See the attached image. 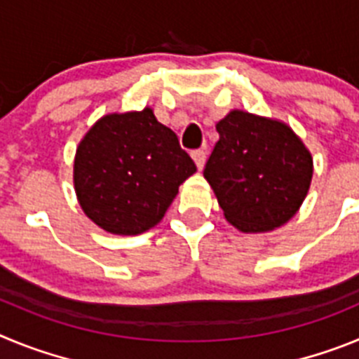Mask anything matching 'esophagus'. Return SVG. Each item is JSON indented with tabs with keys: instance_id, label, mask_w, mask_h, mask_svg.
I'll use <instances>...</instances> for the list:
<instances>
[{
	"instance_id": "esophagus-1",
	"label": "esophagus",
	"mask_w": 359,
	"mask_h": 359,
	"mask_svg": "<svg viewBox=\"0 0 359 359\" xmlns=\"http://www.w3.org/2000/svg\"><path fill=\"white\" fill-rule=\"evenodd\" d=\"M192 158H194L196 165H198V169L201 170L205 167V161H207V152L198 149V151H192Z\"/></svg>"
}]
</instances>
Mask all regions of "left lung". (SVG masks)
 Returning <instances> with one entry per match:
<instances>
[{
    "mask_svg": "<svg viewBox=\"0 0 359 359\" xmlns=\"http://www.w3.org/2000/svg\"><path fill=\"white\" fill-rule=\"evenodd\" d=\"M203 176L224 217L241 231H269L287 223L307 196L313 158L290 126L233 109L215 126Z\"/></svg>",
    "mask_w": 359,
    "mask_h": 359,
    "instance_id": "1",
    "label": "left lung"
}]
</instances>
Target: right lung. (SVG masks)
Masks as SVG:
<instances>
[{
  "label": "right lung",
  "mask_w": 359,
  "mask_h": 359,
  "mask_svg": "<svg viewBox=\"0 0 359 359\" xmlns=\"http://www.w3.org/2000/svg\"><path fill=\"white\" fill-rule=\"evenodd\" d=\"M194 172L176 133L145 107L95 122L77 147L73 183L82 210L97 226L138 236L160 223Z\"/></svg>",
  "instance_id": "add662e5"
}]
</instances>
